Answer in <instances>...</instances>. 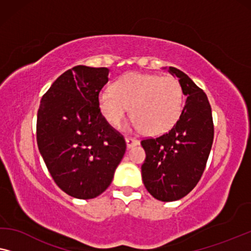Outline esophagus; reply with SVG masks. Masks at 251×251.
Returning a JSON list of instances; mask_svg holds the SVG:
<instances>
[{
    "mask_svg": "<svg viewBox=\"0 0 251 251\" xmlns=\"http://www.w3.org/2000/svg\"><path fill=\"white\" fill-rule=\"evenodd\" d=\"M125 142H126V147L127 149H130V148L135 147V146H139V141L135 140V139H132V137H126L125 139Z\"/></svg>",
    "mask_w": 251,
    "mask_h": 251,
    "instance_id": "obj_1",
    "label": "esophagus"
}]
</instances>
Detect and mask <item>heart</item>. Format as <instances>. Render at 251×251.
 <instances>
[{
  "label": "heart",
  "mask_w": 251,
  "mask_h": 251,
  "mask_svg": "<svg viewBox=\"0 0 251 251\" xmlns=\"http://www.w3.org/2000/svg\"><path fill=\"white\" fill-rule=\"evenodd\" d=\"M99 108L109 124L118 127L128 114L134 117L128 130H143L151 135L167 132L175 125L183 107L181 84L173 77L132 73L99 94Z\"/></svg>",
  "instance_id": "b5f03b06"
}]
</instances>
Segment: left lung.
Wrapping results in <instances>:
<instances>
[{"instance_id": "obj_1", "label": "left lung", "mask_w": 251, "mask_h": 251, "mask_svg": "<svg viewBox=\"0 0 251 251\" xmlns=\"http://www.w3.org/2000/svg\"><path fill=\"white\" fill-rule=\"evenodd\" d=\"M168 72L178 78L186 97L185 105L172 129L141 142L147 154L141 167L144 186L153 198L165 202L181 199L197 185L214 140L206 93L181 70L169 67Z\"/></svg>"}]
</instances>
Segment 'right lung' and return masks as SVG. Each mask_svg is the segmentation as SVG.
Wrapping results in <instances>:
<instances>
[{"mask_svg":"<svg viewBox=\"0 0 251 251\" xmlns=\"http://www.w3.org/2000/svg\"><path fill=\"white\" fill-rule=\"evenodd\" d=\"M108 80L104 67H74L54 80L37 112L41 156L56 185L77 199L105 191L125 154L124 137L99 108V93Z\"/></svg>","mask_w":251,"mask_h":251,"instance_id":"1","label":"right lung"}]
</instances>
